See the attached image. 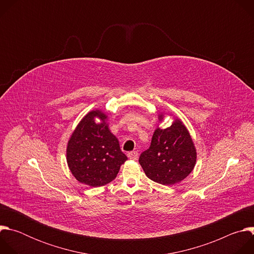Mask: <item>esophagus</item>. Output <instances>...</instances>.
I'll list each match as a JSON object with an SVG mask.
<instances>
[{
  "instance_id": "obj_1",
  "label": "esophagus",
  "mask_w": 254,
  "mask_h": 254,
  "mask_svg": "<svg viewBox=\"0 0 254 254\" xmlns=\"http://www.w3.org/2000/svg\"><path fill=\"white\" fill-rule=\"evenodd\" d=\"M127 157L128 159L130 160H136L138 158V153L136 151H132V152H129L127 153Z\"/></svg>"
}]
</instances>
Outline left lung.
<instances>
[{
    "instance_id": "obj_1",
    "label": "left lung",
    "mask_w": 254,
    "mask_h": 254,
    "mask_svg": "<svg viewBox=\"0 0 254 254\" xmlns=\"http://www.w3.org/2000/svg\"><path fill=\"white\" fill-rule=\"evenodd\" d=\"M164 115L159 116L163 121ZM196 150L183 123L176 120L165 129L157 128L151 146L139 156L147 177L162 185H174L184 180L196 164Z\"/></svg>"
}]
</instances>
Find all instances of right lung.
I'll list each match as a JSON object with an SVG mask.
<instances>
[{
    "mask_svg": "<svg viewBox=\"0 0 254 254\" xmlns=\"http://www.w3.org/2000/svg\"><path fill=\"white\" fill-rule=\"evenodd\" d=\"M95 117L101 120L100 123L94 122ZM105 120L106 116L100 111L88 113L72 133L67 146V164L72 175L90 187L112 182L127 160Z\"/></svg>",
    "mask_w": 254,
    "mask_h": 254,
    "instance_id": "obj_1",
    "label": "right lung"
}]
</instances>
